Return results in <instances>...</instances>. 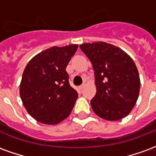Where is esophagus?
I'll return each instance as SVG.
<instances>
[{"label": "esophagus", "instance_id": "1", "mask_svg": "<svg viewBox=\"0 0 156 156\" xmlns=\"http://www.w3.org/2000/svg\"><path fill=\"white\" fill-rule=\"evenodd\" d=\"M84 87H85V85L83 84V85H81V86H79V87H78V89H79V90H82V89H83V88H84Z\"/></svg>", "mask_w": 156, "mask_h": 156}]
</instances>
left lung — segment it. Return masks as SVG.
<instances>
[{
	"instance_id": "left-lung-1",
	"label": "left lung",
	"mask_w": 156,
	"mask_h": 156,
	"mask_svg": "<svg viewBox=\"0 0 156 156\" xmlns=\"http://www.w3.org/2000/svg\"><path fill=\"white\" fill-rule=\"evenodd\" d=\"M94 70L96 94L90 102L98 117L116 121L126 117L137 102L140 79L137 67L124 50L105 41L79 46Z\"/></svg>"
}]
</instances>
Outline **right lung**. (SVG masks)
Listing matches in <instances>:
<instances>
[{
    "label": "right lung",
    "instance_id": "right-lung-1",
    "mask_svg": "<svg viewBox=\"0 0 156 156\" xmlns=\"http://www.w3.org/2000/svg\"><path fill=\"white\" fill-rule=\"evenodd\" d=\"M78 48V44L51 47L26 66L20 96L27 113L41 124H59L73 108L78 93L68 83L66 68Z\"/></svg>",
    "mask_w": 156,
    "mask_h": 156
}]
</instances>
